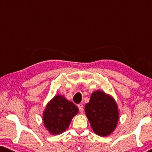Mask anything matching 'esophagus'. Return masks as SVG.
Segmentation results:
<instances>
[{
  "instance_id": "1",
  "label": "esophagus",
  "mask_w": 152,
  "mask_h": 152,
  "mask_svg": "<svg viewBox=\"0 0 152 152\" xmlns=\"http://www.w3.org/2000/svg\"><path fill=\"white\" fill-rule=\"evenodd\" d=\"M78 108H79V111L81 113H82L83 111H84V106L82 104H78Z\"/></svg>"
}]
</instances>
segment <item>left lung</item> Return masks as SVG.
Segmentation results:
<instances>
[{
	"mask_svg": "<svg viewBox=\"0 0 152 152\" xmlns=\"http://www.w3.org/2000/svg\"><path fill=\"white\" fill-rule=\"evenodd\" d=\"M85 112L93 132L98 136H108L115 129L119 119L118 105L105 92L94 91L85 105Z\"/></svg>",
	"mask_w": 152,
	"mask_h": 152,
	"instance_id": "1",
	"label": "left lung"
}]
</instances>
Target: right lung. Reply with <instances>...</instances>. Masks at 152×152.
<instances>
[{
	"mask_svg": "<svg viewBox=\"0 0 152 152\" xmlns=\"http://www.w3.org/2000/svg\"><path fill=\"white\" fill-rule=\"evenodd\" d=\"M78 111L77 107L63 95H55L47 104L43 113L45 127L53 135L61 134L68 128Z\"/></svg>",
	"mask_w": 152,
	"mask_h": 152,
	"instance_id": "obj_1",
	"label": "right lung"
}]
</instances>
